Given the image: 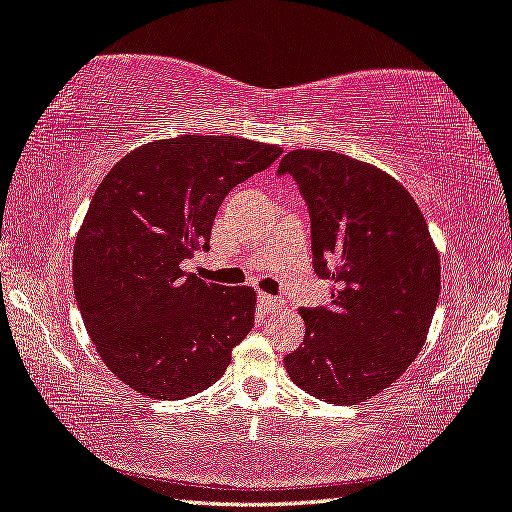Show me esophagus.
<instances>
[{"mask_svg":"<svg viewBox=\"0 0 512 512\" xmlns=\"http://www.w3.org/2000/svg\"><path fill=\"white\" fill-rule=\"evenodd\" d=\"M259 305H262L266 314H269V312L282 310V307H285V300L278 296H271V294H259Z\"/></svg>","mask_w":512,"mask_h":512,"instance_id":"1","label":"esophagus"}]
</instances>
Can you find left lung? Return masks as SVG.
I'll list each match as a JSON object with an SVG mask.
<instances>
[{
	"mask_svg": "<svg viewBox=\"0 0 512 512\" xmlns=\"http://www.w3.org/2000/svg\"><path fill=\"white\" fill-rule=\"evenodd\" d=\"M291 175L312 221V264L330 305L300 310L305 339L285 358L316 399L355 405L417 358L440 298V255L415 198L383 170L330 150H294Z\"/></svg>",
	"mask_w": 512,
	"mask_h": 512,
	"instance_id": "left-lung-1",
	"label": "left lung"
}]
</instances>
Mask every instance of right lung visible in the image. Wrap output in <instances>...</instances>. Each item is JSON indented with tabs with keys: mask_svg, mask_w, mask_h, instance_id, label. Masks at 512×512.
Returning <instances> with one entry per match:
<instances>
[{
	"mask_svg": "<svg viewBox=\"0 0 512 512\" xmlns=\"http://www.w3.org/2000/svg\"><path fill=\"white\" fill-rule=\"evenodd\" d=\"M282 154L237 136L145 143L109 170L72 255L84 326L111 373L150 399H186L223 376L253 330L255 289L184 273L209 248L234 186Z\"/></svg>",
	"mask_w": 512,
	"mask_h": 512,
	"instance_id": "right-lung-1",
	"label": "right lung"
}]
</instances>
